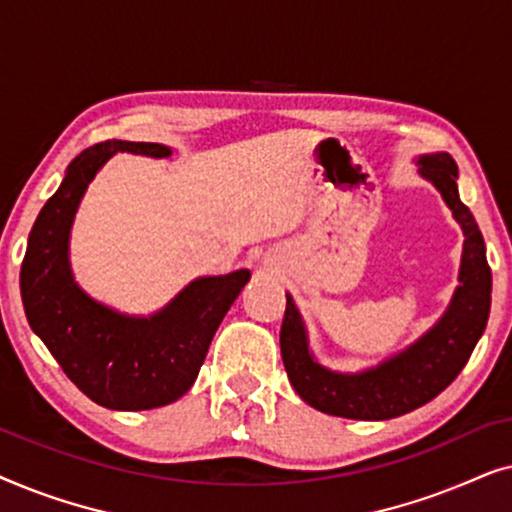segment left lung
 Segmentation results:
<instances>
[{
	"label": "left lung",
	"instance_id": "obj_1",
	"mask_svg": "<svg viewBox=\"0 0 512 512\" xmlns=\"http://www.w3.org/2000/svg\"><path fill=\"white\" fill-rule=\"evenodd\" d=\"M415 163L419 177L433 184L464 233L459 286L443 317L429 331L398 354L356 373L331 370L317 361L303 314L291 293H286L279 333L286 375L296 394L326 415L382 422L422 408L461 373L485 333L492 305V270L478 223L459 198L457 163L445 151L422 153Z\"/></svg>",
	"mask_w": 512,
	"mask_h": 512
}]
</instances>
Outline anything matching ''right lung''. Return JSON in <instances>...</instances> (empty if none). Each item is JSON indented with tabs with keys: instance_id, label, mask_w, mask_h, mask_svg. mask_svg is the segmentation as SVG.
I'll list each match as a JSON object with an SVG mask.
<instances>
[{
	"instance_id": "obj_1",
	"label": "right lung",
	"mask_w": 512,
	"mask_h": 512,
	"mask_svg": "<svg viewBox=\"0 0 512 512\" xmlns=\"http://www.w3.org/2000/svg\"><path fill=\"white\" fill-rule=\"evenodd\" d=\"M116 153L170 158L172 149L111 139L76 156L27 237L20 296L32 331L90 401L137 412L174 403L193 387L216 328L251 272L193 279L149 317L88 296L74 279L69 237L88 184Z\"/></svg>"
}]
</instances>
